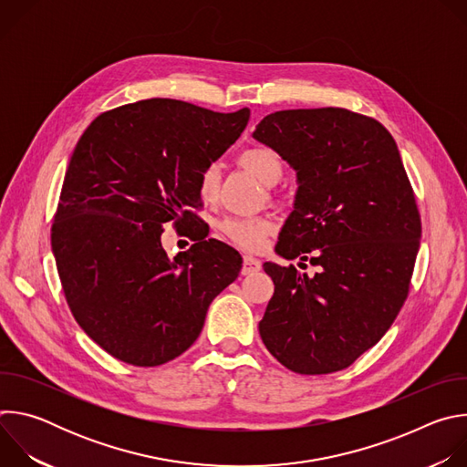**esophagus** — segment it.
<instances>
[{
	"label": "esophagus",
	"mask_w": 467,
	"mask_h": 467,
	"mask_svg": "<svg viewBox=\"0 0 467 467\" xmlns=\"http://www.w3.org/2000/svg\"><path fill=\"white\" fill-rule=\"evenodd\" d=\"M260 268H262V262H260L258 258L249 256V254L244 256V262H242V275H253V274L260 272Z\"/></svg>",
	"instance_id": "obj_1"
}]
</instances>
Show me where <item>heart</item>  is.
<instances>
[{"label":"heart","instance_id":"obj_1","mask_svg":"<svg viewBox=\"0 0 467 467\" xmlns=\"http://www.w3.org/2000/svg\"><path fill=\"white\" fill-rule=\"evenodd\" d=\"M238 162L249 170L262 184L272 186L281 181L285 166L281 157L265 146H253L238 155ZM220 186V166L216 162L207 164L199 173L197 188L203 202H213ZM274 222L270 218H229L222 222V233L238 247L247 251H258L264 247L265 238L274 231Z\"/></svg>","mask_w":467,"mask_h":467}]
</instances>
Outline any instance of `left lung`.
Wrapping results in <instances>:
<instances>
[{"label":"left lung","mask_w":467,"mask_h":467,"mask_svg":"<svg viewBox=\"0 0 467 467\" xmlns=\"http://www.w3.org/2000/svg\"><path fill=\"white\" fill-rule=\"evenodd\" d=\"M253 137L297 173L277 254L312 253L319 265L308 277L264 262L275 292L260 338L296 373L340 371L384 337L409 296L421 218L401 155L382 123L338 107L268 114Z\"/></svg>","instance_id":"left-lung-1"}]
</instances>
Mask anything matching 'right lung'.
I'll return each mask as SVG.
<instances>
[{"label": "right lung", "mask_w": 467, "mask_h": 467, "mask_svg": "<svg viewBox=\"0 0 467 467\" xmlns=\"http://www.w3.org/2000/svg\"><path fill=\"white\" fill-rule=\"evenodd\" d=\"M249 109L214 112L179 99H144L99 114L66 170L51 247L68 306L114 358L153 368L199 337L213 299L240 274L220 240L168 258L164 223L190 227L202 207V170L233 146Z\"/></svg>", "instance_id": "right-lung-1"}]
</instances>
